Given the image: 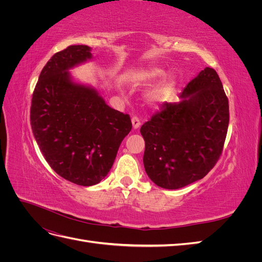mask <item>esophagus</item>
<instances>
[{
    "label": "esophagus",
    "instance_id": "34e87169",
    "mask_svg": "<svg viewBox=\"0 0 262 262\" xmlns=\"http://www.w3.org/2000/svg\"><path fill=\"white\" fill-rule=\"evenodd\" d=\"M131 121H132L133 129H139V128H140L141 121H140V118H139V117H137V116H133V117H132V119H131Z\"/></svg>",
    "mask_w": 262,
    "mask_h": 262
}]
</instances>
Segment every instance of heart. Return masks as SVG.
<instances>
[{
    "mask_svg": "<svg viewBox=\"0 0 262 262\" xmlns=\"http://www.w3.org/2000/svg\"><path fill=\"white\" fill-rule=\"evenodd\" d=\"M164 73V70L160 68H150L139 74L138 78L141 82L154 81L156 78L163 76ZM175 80H173L172 77H168L167 80H165L160 84H157L155 87H153V89L146 94V99L150 104L154 105L163 104V102L168 101L172 97L173 92H175Z\"/></svg>",
    "mask_w": 262,
    "mask_h": 262,
    "instance_id": "b5f03b06",
    "label": "heart"
}]
</instances>
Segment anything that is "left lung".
Returning <instances> with one entry per match:
<instances>
[{
    "instance_id": "8db88e82",
    "label": "left lung",
    "mask_w": 262,
    "mask_h": 262,
    "mask_svg": "<svg viewBox=\"0 0 262 262\" xmlns=\"http://www.w3.org/2000/svg\"><path fill=\"white\" fill-rule=\"evenodd\" d=\"M141 126L144 168L155 185L179 189L202 179L223 152L228 99L216 71L205 68Z\"/></svg>"
}]
</instances>
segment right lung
I'll return each mask as SVG.
<instances>
[{
    "label": "right lung",
    "instance_id": "obj_1",
    "mask_svg": "<svg viewBox=\"0 0 262 262\" xmlns=\"http://www.w3.org/2000/svg\"><path fill=\"white\" fill-rule=\"evenodd\" d=\"M92 58L70 46L43 67L31 98L30 124L50 167L73 184L93 186L112 169L132 129L129 115L110 108L97 91L72 81L69 70Z\"/></svg>",
    "mask_w": 262,
    "mask_h": 262
}]
</instances>
